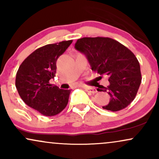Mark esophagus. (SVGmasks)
I'll list each match as a JSON object with an SVG mask.
<instances>
[{
  "instance_id": "34e87169",
  "label": "esophagus",
  "mask_w": 159,
  "mask_h": 159,
  "mask_svg": "<svg viewBox=\"0 0 159 159\" xmlns=\"http://www.w3.org/2000/svg\"><path fill=\"white\" fill-rule=\"evenodd\" d=\"M82 87H83L84 90L87 91V92L90 93H96V92H97V90H96V89L95 88V87H87V86H81Z\"/></svg>"
}]
</instances>
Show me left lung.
<instances>
[{
    "label": "left lung",
    "mask_w": 159,
    "mask_h": 159,
    "mask_svg": "<svg viewBox=\"0 0 159 159\" xmlns=\"http://www.w3.org/2000/svg\"><path fill=\"white\" fill-rule=\"evenodd\" d=\"M75 48L84 54L91 69L108 76L109 85L98 91L107 92L110 102L102 108L118 111L135 98L141 83L139 62L134 54L119 42L108 37H84Z\"/></svg>",
    "instance_id": "1"
}]
</instances>
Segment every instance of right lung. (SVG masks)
I'll list each match as a JSON object with an SVG mask.
<instances>
[{
	"instance_id": "1",
	"label": "right lung",
	"mask_w": 159,
	"mask_h": 159,
	"mask_svg": "<svg viewBox=\"0 0 159 159\" xmlns=\"http://www.w3.org/2000/svg\"><path fill=\"white\" fill-rule=\"evenodd\" d=\"M72 43L68 40L37 48L22 62L16 73V87L20 97L45 116L58 114L68 104L71 90L51 84L49 80L55 76L58 57Z\"/></svg>"
}]
</instances>
